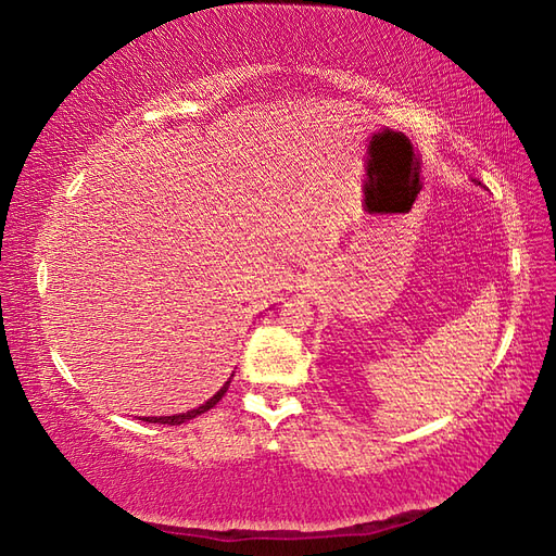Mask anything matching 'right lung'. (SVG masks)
Here are the masks:
<instances>
[{
	"label": "right lung",
	"instance_id": "right-lung-1",
	"mask_svg": "<svg viewBox=\"0 0 556 556\" xmlns=\"http://www.w3.org/2000/svg\"><path fill=\"white\" fill-rule=\"evenodd\" d=\"M231 377H235V374H231ZM231 377L223 383V389H219L213 397H208L205 400L203 405H199L197 409H189V412H182V415H170V417H144V421H151V424H167V426H177V424H185V421H189V419H193V417H199V415H203V412H208L211 407H215L219 400H223V395L227 393V389H229V383H231Z\"/></svg>",
	"mask_w": 556,
	"mask_h": 556
}]
</instances>
